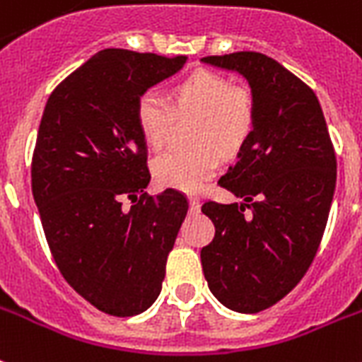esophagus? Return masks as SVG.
<instances>
[{"label": "esophagus", "instance_id": "esophagus-1", "mask_svg": "<svg viewBox=\"0 0 362 362\" xmlns=\"http://www.w3.org/2000/svg\"><path fill=\"white\" fill-rule=\"evenodd\" d=\"M189 211L191 214H199V211H201V201H199V197H189Z\"/></svg>", "mask_w": 362, "mask_h": 362}]
</instances>
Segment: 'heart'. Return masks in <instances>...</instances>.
Masks as SVG:
<instances>
[{"label": "heart", "mask_w": 362, "mask_h": 362, "mask_svg": "<svg viewBox=\"0 0 362 362\" xmlns=\"http://www.w3.org/2000/svg\"><path fill=\"white\" fill-rule=\"evenodd\" d=\"M173 107L160 95L146 90L135 105V122L151 148L165 145L173 110L195 113L187 151H169L154 163V178L160 186L182 191L201 189L219 165V154L242 151L257 124V100L245 85H230L225 76L197 70L171 87Z\"/></svg>", "instance_id": "obj_1"}]
</instances>
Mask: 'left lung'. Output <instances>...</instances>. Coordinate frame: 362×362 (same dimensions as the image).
<instances>
[{
	"label": "left lung",
	"mask_w": 362,
	"mask_h": 362,
	"mask_svg": "<svg viewBox=\"0 0 362 362\" xmlns=\"http://www.w3.org/2000/svg\"><path fill=\"white\" fill-rule=\"evenodd\" d=\"M236 70L257 100V124L219 186L242 204H202L216 227L202 247L211 293L236 313L255 314L292 292L313 264L337 184V156L314 90L258 52L202 57Z\"/></svg>",
	"instance_id": "8db88e82"
}]
</instances>
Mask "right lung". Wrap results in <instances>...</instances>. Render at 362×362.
I'll use <instances>...</instances> for the list:
<instances>
[{
	"label": "right lung",
	"instance_id": "obj_1",
	"mask_svg": "<svg viewBox=\"0 0 362 362\" xmlns=\"http://www.w3.org/2000/svg\"><path fill=\"white\" fill-rule=\"evenodd\" d=\"M186 61L102 49L55 87L38 126L31 189L52 257L64 281L111 316H135L158 299L187 214L176 189L145 193L151 173L135 122L139 96Z\"/></svg>",
	"mask_w": 362,
	"mask_h": 362
}]
</instances>
